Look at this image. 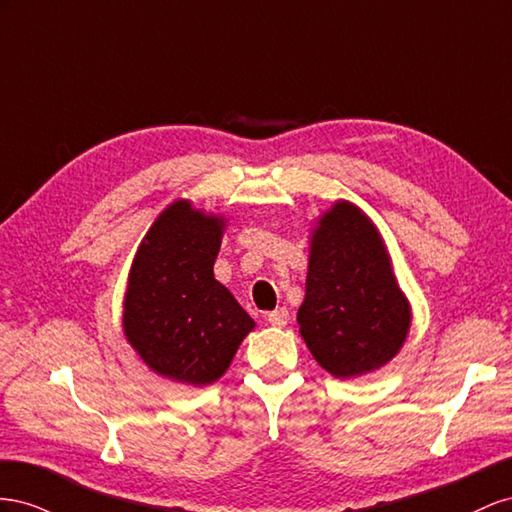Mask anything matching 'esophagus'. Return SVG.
<instances>
[{
	"instance_id": "1",
	"label": "esophagus",
	"mask_w": 512,
	"mask_h": 512,
	"mask_svg": "<svg viewBox=\"0 0 512 512\" xmlns=\"http://www.w3.org/2000/svg\"><path fill=\"white\" fill-rule=\"evenodd\" d=\"M268 321H270V326H274V328H283V326H287V321H289V311L285 309V306H279V309H274L272 313H268Z\"/></svg>"
}]
</instances>
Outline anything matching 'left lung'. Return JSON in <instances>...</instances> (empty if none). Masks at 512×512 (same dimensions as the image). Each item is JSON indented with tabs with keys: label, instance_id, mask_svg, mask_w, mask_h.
I'll return each mask as SVG.
<instances>
[{
	"label": "left lung",
	"instance_id": "1",
	"mask_svg": "<svg viewBox=\"0 0 512 512\" xmlns=\"http://www.w3.org/2000/svg\"><path fill=\"white\" fill-rule=\"evenodd\" d=\"M410 324V302L377 227L354 203L337 201L311 236L298 309L306 347L334 377H360L399 354Z\"/></svg>",
	"mask_w": 512,
	"mask_h": 512
}]
</instances>
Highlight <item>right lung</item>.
I'll list each match as a JSON object with an SVG mask.
<instances>
[{
  "instance_id": "right-lung-1",
  "label": "right lung",
  "mask_w": 512,
  "mask_h": 512,
  "mask_svg": "<svg viewBox=\"0 0 512 512\" xmlns=\"http://www.w3.org/2000/svg\"><path fill=\"white\" fill-rule=\"evenodd\" d=\"M223 229V216L175 201L145 233L128 274L126 339L152 371L173 382H216L255 328L214 279Z\"/></svg>"
}]
</instances>
